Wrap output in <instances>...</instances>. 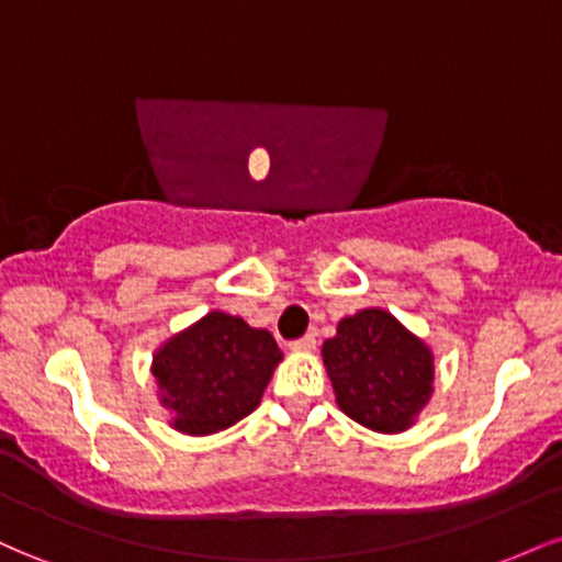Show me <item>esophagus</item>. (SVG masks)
Returning a JSON list of instances; mask_svg holds the SVG:
<instances>
[{
    "label": "esophagus",
    "instance_id": "esophagus-1",
    "mask_svg": "<svg viewBox=\"0 0 562 562\" xmlns=\"http://www.w3.org/2000/svg\"><path fill=\"white\" fill-rule=\"evenodd\" d=\"M290 348H293V351H314V348H317V335L306 333V335H303V338L293 340V344H290Z\"/></svg>",
    "mask_w": 562,
    "mask_h": 562
}]
</instances>
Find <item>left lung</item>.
<instances>
[{
  "label": "left lung",
  "instance_id": "left-lung-1",
  "mask_svg": "<svg viewBox=\"0 0 562 562\" xmlns=\"http://www.w3.org/2000/svg\"><path fill=\"white\" fill-rule=\"evenodd\" d=\"M322 357L340 409L380 434L409 428L434 393V353L383 308L340 319Z\"/></svg>",
  "mask_w": 562,
  "mask_h": 562
}]
</instances>
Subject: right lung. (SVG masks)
<instances>
[{
	"label": "right lung",
	"mask_w": 562,
	"mask_h": 562,
	"mask_svg": "<svg viewBox=\"0 0 562 562\" xmlns=\"http://www.w3.org/2000/svg\"><path fill=\"white\" fill-rule=\"evenodd\" d=\"M280 359L272 333L211 312L160 348L153 375L160 402L173 412V428L205 436L229 428L259 406Z\"/></svg>",
	"instance_id": "1"
}]
</instances>
